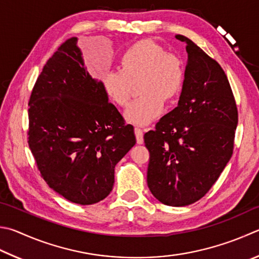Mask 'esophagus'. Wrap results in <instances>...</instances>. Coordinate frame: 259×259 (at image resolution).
I'll return each mask as SVG.
<instances>
[{
	"label": "esophagus",
	"mask_w": 259,
	"mask_h": 259,
	"mask_svg": "<svg viewBox=\"0 0 259 259\" xmlns=\"http://www.w3.org/2000/svg\"><path fill=\"white\" fill-rule=\"evenodd\" d=\"M135 134H136V139H137V144L142 145L144 143V133L142 129L135 128Z\"/></svg>",
	"instance_id": "esophagus-1"
}]
</instances>
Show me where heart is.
Here are the masks:
<instances>
[{"label":"heart","instance_id":"heart-1","mask_svg":"<svg viewBox=\"0 0 259 259\" xmlns=\"http://www.w3.org/2000/svg\"><path fill=\"white\" fill-rule=\"evenodd\" d=\"M185 69L177 55L166 53L161 45L142 39L129 46L119 59V71L106 73L103 89L115 105L126 106L133 84L138 83L142 97L124 112L125 120L135 125H147L162 113L163 102L180 93Z\"/></svg>","mask_w":259,"mask_h":259}]
</instances>
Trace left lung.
<instances>
[{"mask_svg": "<svg viewBox=\"0 0 259 259\" xmlns=\"http://www.w3.org/2000/svg\"><path fill=\"white\" fill-rule=\"evenodd\" d=\"M176 38L187 44L188 54L178 106L144 140L150 192L164 205L181 207L204 197L227 166L238 111L221 65L187 37Z\"/></svg>", "mask_w": 259, "mask_h": 259, "instance_id": "obj_1", "label": "left lung"}]
</instances>
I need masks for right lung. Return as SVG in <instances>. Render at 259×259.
Returning a JSON list of instances; mask_svg holds the SVG:
<instances>
[{"label": "right lung", "mask_w": 259, "mask_h": 259, "mask_svg": "<svg viewBox=\"0 0 259 259\" xmlns=\"http://www.w3.org/2000/svg\"><path fill=\"white\" fill-rule=\"evenodd\" d=\"M78 38L44 65L29 100L28 144L46 183L74 204L109 196L114 167L134 147V128L84 65Z\"/></svg>", "instance_id": "right-lung-1"}]
</instances>
